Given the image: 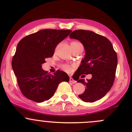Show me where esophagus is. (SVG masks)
<instances>
[{"instance_id":"esophagus-1","label":"esophagus","mask_w":132,"mask_h":132,"mask_svg":"<svg viewBox=\"0 0 132 132\" xmlns=\"http://www.w3.org/2000/svg\"><path fill=\"white\" fill-rule=\"evenodd\" d=\"M70 82L73 83V84H75V83L77 82L76 80H75L73 79V78H71V77L70 78Z\"/></svg>"}]
</instances>
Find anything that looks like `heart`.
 Instances as JSON below:
<instances>
[{"label": "heart", "mask_w": 132, "mask_h": 132, "mask_svg": "<svg viewBox=\"0 0 132 132\" xmlns=\"http://www.w3.org/2000/svg\"><path fill=\"white\" fill-rule=\"evenodd\" d=\"M80 44V43H77V42H72V43H71V46L76 45V44ZM62 69L64 70V71H67V72H70V71H71V66H69V65H67V64L62 65Z\"/></svg>", "instance_id": "1"}]
</instances>
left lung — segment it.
<instances>
[{
	"label": "left lung",
	"mask_w": 132,
	"mask_h": 132,
	"mask_svg": "<svg viewBox=\"0 0 132 132\" xmlns=\"http://www.w3.org/2000/svg\"><path fill=\"white\" fill-rule=\"evenodd\" d=\"M71 39L79 40L85 50L84 58L76 71L81 74H92L91 79L78 82L86 86L84 93L79 97L84 102L93 103L106 95L110 90L116 76L117 66V53L107 38L88 30H75L70 35Z\"/></svg>",
	"instance_id": "left-lung-1"
}]
</instances>
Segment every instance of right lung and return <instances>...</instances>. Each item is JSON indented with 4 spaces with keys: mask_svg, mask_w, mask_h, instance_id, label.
<instances>
[{
    "mask_svg": "<svg viewBox=\"0 0 132 132\" xmlns=\"http://www.w3.org/2000/svg\"><path fill=\"white\" fill-rule=\"evenodd\" d=\"M71 32L42 29L18 43L11 65L20 91L28 99L37 103L49 100L60 82L70 80L64 71L59 70L51 75L42 68V64L46 59L53 55L56 46Z\"/></svg>",
    "mask_w": 132,
    "mask_h": 132,
    "instance_id": "right-lung-1",
    "label": "right lung"
}]
</instances>
